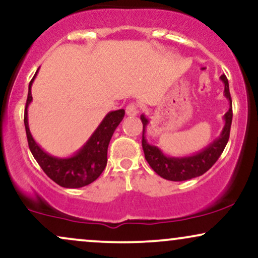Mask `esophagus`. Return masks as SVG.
<instances>
[{
    "mask_svg": "<svg viewBox=\"0 0 258 258\" xmlns=\"http://www.w3.org/2000/svg\"><path fill=\"white\" fill-rule=\"evenodd\" d=\"M126 114L128 116H136L138 114V107L136 104H128L126 107Z\"/></svg>",
    "mask_w": 258,
    "mask_h": 258,
    "instance_id": "obj_1",
    "label": "esophagus"
}]
</instances>
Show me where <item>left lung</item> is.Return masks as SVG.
<instances>
[{"mask_svg": "<svg viewBox=\"0 0 258 258\" xmlns=\"http://www.w3.org/2000/svg\"><path fill=\"white\" fill-rule=\"evenodd\" d=\"M221 82L223 83L225 90H223V95L227 98L229 108L227 113L223 115V121L225 125L220 136L216 139L208 144L206 148L202 149L196 154H192L190 156H168L157 148L156 145L149 144L145 137V132H147V127L149 125V119L144 114L141 115V120L143 122V139H142V147L144 150L145 160L150 164V167L160 176L163 179L172 180V181H184L192 178H196L209 170L213 167V164L218 161L220 155L222 154L223 149L227 144L229 138V131H231V123H232V99L229 95V86L228 80L226 78L225 74L220 77Z\"/></svg>", "mask_w": 258, "mask_h": 258, "instance_id": "left-lung-1", "label": "left lung"}]
</instances>
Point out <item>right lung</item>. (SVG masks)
<instances>
[{
	"label": "right lung",
	"instance_id": "obj_1",
	"mask_svg": "<svg viewBox=\"0 0 258 258\" xmlns=\"http://www.w3.org/2000/svg\"><path fill=\"white\" fill-rule=\"evenodd\" d=\"M37 73H38V70L29 84V95H27L24 115L25 130H26L27 142H29L31 153L38 162L40 168L44 170L45 174L62 187L79 188L91 184L101 175V173L107 166L108 145H109L114 131L125 116V110L119 109L109 111L103 117L94 133L90 136L85 144L73 155L68 157L52 156L43 150L40 145L37 144V142L31 135L29 127L27 109L32 102L31 86H32Z\"/></svg>",
	"mask_w": 258,
	"mask_h": 258
}]
</instances>
